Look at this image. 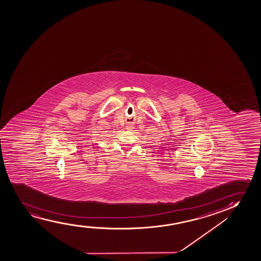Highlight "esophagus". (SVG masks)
Wrapping results in <instances>:
<instances>
[{
	"label": "esophagus",
	"mask_w": 261,
	"mask_h": 261,
	"mask_svg": "<svg viewBox=\"0 0 261 261\" xmlns=\"http://www.w3.org/2000/svg\"><path fill=\"white\" fill-rule=\"evenodd\" d=\"M127 129H128V130H130V127H128V128H127Z\"/></svg>",
	"instance_id": "34e87169"
}]
</instances>
